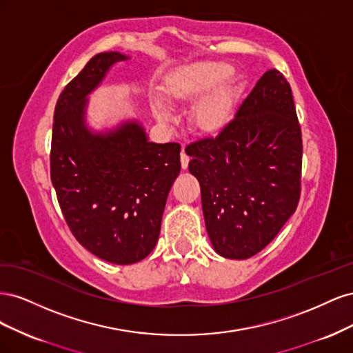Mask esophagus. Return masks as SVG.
Masks as SVG:
<instances>
[{
    "instance_id": "esophagus-1",
    "label": "esophagus",
    "mask_w": 353,
    "mask_h": 353,
    "mask_svg": "<svg viewBox=\"0 0 353 353\" xmlns=\"http://www.w3.org/2000/svg\"><path fill=\"white\" fill-rule=\"evenodd\" d=\"M188 162H190V157H188V154L184 152V148H183V152H181V166H183V169L188 168Z\"/></svg>"
}]
</instances>
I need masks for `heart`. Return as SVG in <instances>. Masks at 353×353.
<instances>
[{
  "label": "heart",
  "instance_id": "heart-1",
  "mask_svg": "<svg viewBox=\"0 0 353 353\" xmlns=\"http://www.w3.org/2000/svg\"><path fill=\"white\" fill-rule=\"evenodd\" d=\"M232 68L227 63H197L170 74L165 94L170 100L190 103L201 99L193 110V122L200 131H215L225 123L232 108L234 94L227 83ZM159 121H168L169 109L162 101L154 108Z\"/></svg>",
  "mask_w": 353,
  "mask_h": 353
}]
</instances>
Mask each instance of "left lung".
Instances as JSON below:
<instances>
[{"instance_id":"obj_1","label":"left lung","mask_w":353,"mask_h":353,"mask_svg":"<svg viewBox=\"0 0 353 353\" xmlns=\"http://www.w3.org/2000/svg\"><path fill=\"white\" fill-rule=\"evenodd\" d=\"M215 252L248 259L266 248L301 197L302 132L290 83L271 69L215 137L187 145Z\"/></svg>"}]
</instances>
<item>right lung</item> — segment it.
Here are the masks:
<instances>
[{
  "label": "right lung",
  "instance_id": "add662e5",
  "mask_svg": "<svg viewBox=\"0 0 353 353\" xmlns=\"http://www.w3.org/2000/svg\"><path fill=\"white\" fill-rule=\"evenodd\" d=\"M128 59L100 52L66 85L56 104L50 154L51 183L74 239L116 265L140 262L154 249L181 170V145L148 141L138 121L101 132L87 123L88 95L114 63Z\"/></svg>",
  "mask_w": 353,
  "mask_h": 353
}]
</instances>
